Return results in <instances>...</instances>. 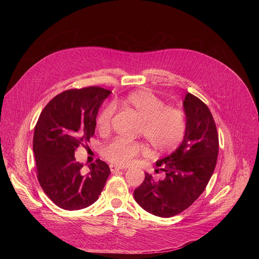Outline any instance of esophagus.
<instances>
[{"label":"esophagus","instance_id":"34e87169","mask_svg":"<svg viewBox=\"0 0 259 259\" xmlns=\"http://www.w3.org/2000/svg\"><path fill=\"white\" fill-rule=\"evenodd\" d=\"M109 168H110V171H112V172H116V171H119V170H124L123 167L116 166V165H110Z\"/></svg>","mask_w":259,"mask_h":259}]
</instances>
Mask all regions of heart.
<instances>
[{
	"instance_id": "1",
	"label": "heart",
	"mask_w": 259,
	"mask_h": 259,
	"mask_svg": "<svg viewBox=\"0 0 259 259\" xmlns=\"http://www.w3.org/2000/svg\"><path fill=\"white\" fill-rule=\"evenodd\" d=\"M121 105L141 121L140 134L157 153H171L181 144L187 131V119L180 109L166 107L163 100L147 90L130 93L121 100ZM113 115V105L105 106L98 114L96 128L99 133L109 131ZM146 152L142 143L116 139L104 145L101 154L108 162L124 166Z\"/></svg>"
}]
</instances>
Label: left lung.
I'll return each instance as SVG.
<instances>
[{"label": "left lung", "instance_id": "left-lung-1", "mask_svg": "<svg viewBox=\"0 0 259 259\" xmlns=\"http://www.w3.org/2000/svg\"><path fill=\"white\" fill-rule=\"evenodd\" d=\"M187 131L181 144L171 155L157 161L156 173L166 176L156 181L144 173L143 182L134 191V199L145 211L160 217H172L188 209L204 192L213 174L218 156V134L208 106L188 93L183 100Z\"/></svg>", "mask_w": 259, "mask_h": 259}]
</instances>
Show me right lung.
I'll list each match as a JSON object with an SVG mask.
<instances>
[{
  "label": "right lung",
  "instance_id": "right-lung-1",
  "mask_svg": "<svg viewBox=\"0 0 259 259\" xmlns=\"http://www.w3.org/2000/svg\"><path fill=\"white\" fill-rule=\"evenodd\" d=\"M101 87L69 89L44 107L34 127L32 150L40 186L64 210H80L97 201L110 173L97 159L84 173L75 152L94 135L98 109L110 94Z\"/></svg>",
  "mask_w": 259,
  "mask_h": 259
}]
</instances>
